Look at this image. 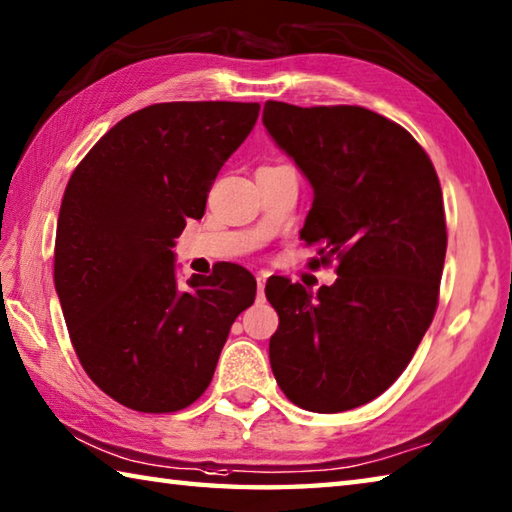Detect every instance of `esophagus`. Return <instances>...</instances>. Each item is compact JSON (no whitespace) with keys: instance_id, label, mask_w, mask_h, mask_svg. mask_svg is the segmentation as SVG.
<instances>
[{"instance_id":"obj_1","label":"esophagus","mask_w":512,"mask_h":512,"mask_svg":"<svg viewBox=\"0 0 512 512\" xmlns=\"http://www.w3.org/2000/svg\"><path fill=\"white\" fill-rule=\"evenodd\" d=\"M264 288H266V275H257V300L264 302Z\"/></svg>"}]
</instances>
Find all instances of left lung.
<instances>
[{
    "label": "left lung",
    "instance_id": "left-lung-1",
    "mask_svg": "<svg viewBox=\"0 0 512 512\" xmlns=\"http://www.w3.org/2000/svg\"><path fill=\"white\" fill-rule=\"evenodd\" d=\"M262 120L313 185L300 232L320 255L309 268L338 262L315 295L266 282L280 315L273 374L302 410L347 412L403 374L432 324L448 248L439 176L407 129L365 107L268 100Z\"/></svg>",
    "mask_w": 512,
    "mask_h": 512
}]
</instances>
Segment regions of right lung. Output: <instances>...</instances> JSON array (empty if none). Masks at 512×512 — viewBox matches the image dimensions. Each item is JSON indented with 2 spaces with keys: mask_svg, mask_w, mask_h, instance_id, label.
I'll list each match as a JSON object with an SVG mask.
<instances>
[{
  "mask_svg": "<svg viewBox=\"0 0 512 512\" xmlns=\"http://www.w3.org/2000/svg\"><path fill=\"white\" fill-rule=\"evenodd\" d=\"M259 102H159L120 120L78 163L55 230L53 280L87 376L136 412L206 392L232 322L255 302L244 266L179 286L174 239L246 141Z\"/></svg>",
  "mask_w": 512,
  "mask_h": 512,
  "instance_id": "1",
  "label": "right lung"
}]
</instances>
